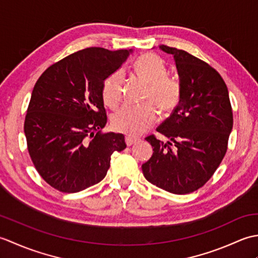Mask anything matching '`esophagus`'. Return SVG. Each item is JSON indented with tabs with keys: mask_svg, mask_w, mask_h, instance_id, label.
I'll use <instances>...</instances> for the list:
<instances>
[{
	"mask_svg": "<svg viewBox=\"0 0 258 258\" xmlns=\"http://www.w3.org/2000/svg\"><path fill=\"white\" fill-rule=\"evenodd\" d=\"M140 140L139 139H135V138H132V136H130V135H127L125 138V143H126V145L127 146H131V145H133V144H135V143H138Z\"/></svg>",
	"mask_w": 258,
	"mask_h": 258,
	"instance_id": "obj_1",
	"label": "esophagus"
}]
</instances>
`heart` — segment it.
I'll list each match as a JSON object with an SVG mask.
<instances>
[{
    "label": "heart",
    "instance_id": "heart-1",
    "mask_svg": "<svg viewBox=\"0 0 258 258\" xmlns=\"http://www.w3.org/2000/svg\"><path fill=\"white\" fill-rule=\"evenodd\" d=\"M134 70L149 83L146 98L154 102L162 112H171L177 106L182 95V85L175 76L166 74V65L163 59L153 53L141 55L134 63ZM125 76L123 71H116L104 82L102 97L109 108L116 107L123 96ZM157 119V109L152 102L140 105H126L113 115V127L128 135H140L152 127Z\"/></svg>",
    "mask_w": 258,
    "mask_h": 258
}]
</instances>
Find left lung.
I'll list each match as a JSON object with an SVG mask.
<instances>
[{"instance_id": "8db88e82", "label": "left lung", "mask_w": 258, "mask_h": 258, "mask_svg": "<svg viewBox=\"0 0 258 258\" xmlns=\"http://www.w3.org/2000/svg\"><path fill=\"white\" fill-rule=\"evenodd\" d=\"M172 54L182 85V95L154 135L145 139L153 155L142 165L145 178L173 194H188L202 187L226 154L233 128V112L225 82L211 65L183 50L160 45Z\"/></svg>"}]
</instances>
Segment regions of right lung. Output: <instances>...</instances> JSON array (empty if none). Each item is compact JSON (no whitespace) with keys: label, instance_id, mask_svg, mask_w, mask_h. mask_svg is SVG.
<instances>
[{"label":"right lung","instance_id":"right-lung-1","mask_svg":"<svg viewBox=\"0 0 258 258\" xmlns=\"http://www.w3.org/2000/svg\"><path fill=\"white\" fill-rule=\"evenodd\" d=\"M131 53L87 47L51 65L35 83L24 122L27 150L55 189L76 193L101 182L111 155L126 147L123 134L102 133V91Z\"/></svg>","mask_w":258,"mask_h":258}]
</instances>
